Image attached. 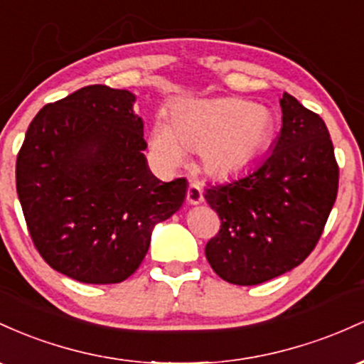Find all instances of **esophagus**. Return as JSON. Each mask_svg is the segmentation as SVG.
Listing matches in <instances>:
<instances>
[{
  "instance_id": "34e87169",
  "label": "esophagus",
  "mask_w": 364,
  "mask_h": 364,
  "mask_svg": "<svg viewBox=\"0 0 364 364\" xmlns=\"http://www.w3.org/2000/svg\"><path fill=\"white\" fill-rule=\"evenodd\" d=\"M187 203L189 204H199L203 203V191L198 183L191 182L189 187H187V196H186Z\"/></svg>"
}]
</instances>
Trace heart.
I'll list each match as a JSON object with an SVG mask.
<instances>
[{
	"mask_svg": "<svg viewBox=\"0 0 364 364\" xmlns=\"http://www.w3.org/2000/svg\"><path fill=\"white\" fill-rule=\"evenodd\" d=\"M275 134V118L267 106L247 101L186 100L173 106L170 125L158 120L151 130V151L165 168L186 161V148L199 149L203 170L223 178L258 161Z\"/></svg>",
	"mask_w": 364,
	"mask_h": 364,
	"instance_id": "1",
	"label": "heart"
}]
</instances>
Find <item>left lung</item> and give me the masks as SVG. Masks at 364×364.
<instances>
[{
	"label": "left lung",
	"mask_w": 364,
	"mask_h": 364,
	"mask_svg": "<svg viewBox=\"0 0 364 364\" xmlns=\"http://www.w3.org/2000/svg\"><path fill=\"white\" fill-rule=\"evenodd\" d=\"M273 151L230 181L208 183L220 216L206 259L220 279L258 285L292 270L320 240L338 191V165L320 115L284 92Z\"/></svg>",
	"instance_id": "8db88e82"
}]
</instances>
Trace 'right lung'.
Instances as JSON below:
<instances>
[{"instance_id": "1", "label": "right lung", "mask_w": 364, "mask_h": 364, "mask_svg": "<svg viewBox=\"0 0 364 364\" xmlns=\"http://www.w3.org/2000/svg\"><path fill=\"white\" fill-rule=\"evenodd\" d=\"M136 96L87 85L46 105L17 156V194L34 247L53 270L84 284H118L137 270L151 230L186 198L146 163Z\"/></svg>"}]
</instances>
